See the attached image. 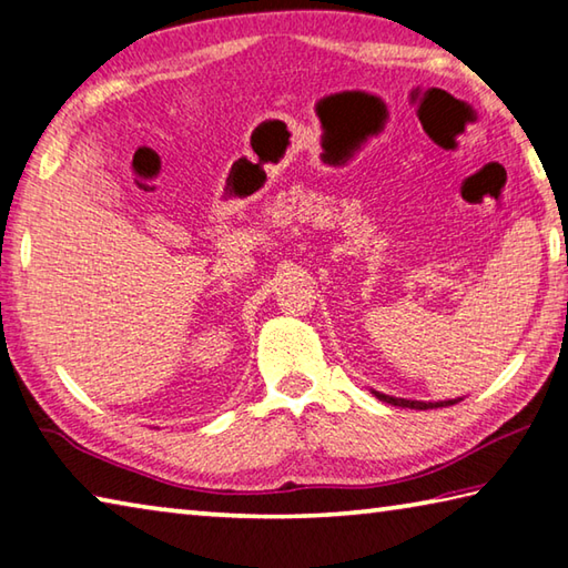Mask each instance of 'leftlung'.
<instances>
[{
    "instance_id": "left-lung-1",
    "label": "left lung",
    "mask_w": 568,
    "mask_h": 568,
    "mask_svg": "<svg viewBox=\"0 0 568 568\" xmlns=\"http://www.w3.org/2000/svg\"><path fill=\"white\" fill-rule=\"evenodd\" d=\"M373 396H376L378 400L383 403H390V406H400V408H416V410H428V408H444V406H454V403H458L460 398L456 400H436V403H423V400H406V398H393V396H386V393H378L373 390Z\"/></svg>"
}]
</instances>
